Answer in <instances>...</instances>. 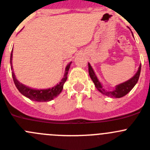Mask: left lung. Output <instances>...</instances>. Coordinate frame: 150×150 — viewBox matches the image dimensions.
I'll list each match as a JSON object with an SVG mask.
<instances>
[{
	"label": "left lung",
	"mask_w": 150,
	"mask_h": 150,
	"mask_svg": "<svg viewBox=\"0 0 150 150\" xmlns=\"http://www.w3.org/2000/svg\"><path fill=\"white\" fill-rule=\"evenodd\" d=\"M141 65H140L138 71H137V73L134 75V76L132 77L131 79H129L127 81L124 82V83H121V84L117 85V87H116L114 90H113V91H106L105 89L102 88V84L100 83V82L98 81V78H97L95 72H93V70L92 69L90 63H88L89 75H90L92 81H93L94 84H95L97 90H98V91H100L102 93L104 94V95L107 96L113 97V98H120V97L125 96L129 92L131 91V90L134 87V85L137 83V81H138L139 77H140V74H141Z\"/></svg>",
	"instance_id": "8db88e82"
}]
</instances>
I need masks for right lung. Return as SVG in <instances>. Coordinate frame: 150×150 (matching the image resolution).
<instances>
[{"instance_id":"obj_1","label":"right lung","mask_w":150,"mask_h":150,"mask_svg":"<svg viewBox=\"0 0 150 150\" xmlns=\"http://www.w3.org/2000/svg\"><path fill=\"white\" fill-rule=\"evenodd\" d=\"M12 53H13V51H12L11 55H10V64H11V69L13 70V67H12V57H13V54ZM70 64H71V63H69L67 68H66L64 78L62 79L61 81L58 84L55 86V87H52V89L33 90V89L29 88V87H26V86L23 85L20 82H18V81H17V79H16L13 72H12V76H13V81H14L16 87H17L18 91L22 95L28 97V98L31 99V100L36 101V102H48V101L52 100L53 98H54L57 96H58L61 93L62 90H63V84H64V83H65L67 79V74H68V71L69 69Z\"/></svg>"}]
</instances>
